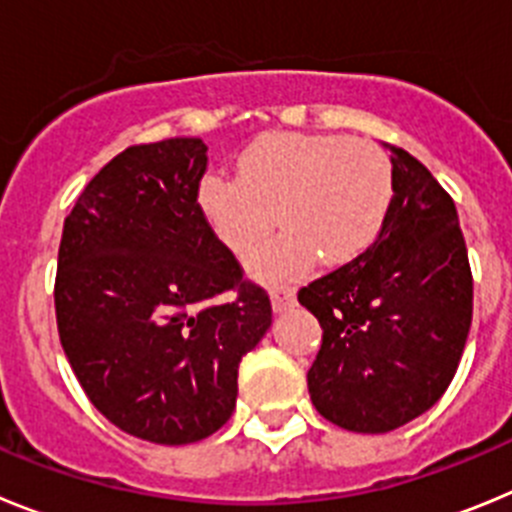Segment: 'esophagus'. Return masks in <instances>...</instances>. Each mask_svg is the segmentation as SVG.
I'll list each match as a JSON object with an SVG mask.
<instances>
[{"mask_svg": "<svg viewBox=\"0 0 512 512\" xmlns=\"http://www.w3.org/2000/svg\"><path fill=\"white\" fill-rule=\"evenodd\" d=\"M271 307L277 312L289 310V307L295 305V289L292 287H271Z\"/></svg>", "mask_w": 512, "mask_h": 512, "instance_id": "1", "label": "esophagus"}]
</instances>
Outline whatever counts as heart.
Listing matches in <instances>:
<instances>
[{"label":"heart","mask_w":512,"mask_h":512,"mask_svg":"<svg viewBox=\"0 0 512 512\" xmlns=\"http://www.w3.org/2000/svg\"><path fill=\"white\" fill-rule=\"evenodd\" d=\"M395 200L390 156L364 138L330 133H274L238 158V179L207 174L197 207L217 241L243 256L266 238L274 220L282 233L248 256L261 279H289L315 256L328 266L359 259L377 241Z\"/></svg>","instance_id":"heart-1"}]
</instances>
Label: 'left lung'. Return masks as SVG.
<instances>
[{
  "label": "left lung",
  "instance_id": "8db88e82",
  "mask_svg": "<svg viewBox=\"0 0 512 512\" xmlns=\"http://www.w3.org/2000/svg\"><path fill=\"white\" fill-rule=\"evenodd\" d=\"M395 200L377 241L297 292L323 343L307 372L320 415L354 433H387L433 408L472 325V269L449 192L390 148Z\"/></svg>",
  "mask_w": 512,
  "mask_h": 512
}]
</instances>
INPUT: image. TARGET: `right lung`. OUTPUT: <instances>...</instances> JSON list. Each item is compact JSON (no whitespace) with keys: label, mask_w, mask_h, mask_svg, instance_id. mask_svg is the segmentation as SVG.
I'll return each mask as SVG.
<instances>
[{"label":"right lung","mask_w":512,"mask_h":512,"mask_svg":"<svg viewBox=\"0 0 512 512\" xmlns=\"http://www.w3.org/2000/svg\"><path fill=\"white\" fill-rule=\"evenodd\" d=\"M200 138L130 146L63 223L56 323L76 379L120 431L202 441L228 423L238 364L271 325L266 289L243 277L197 207ZM236 297L217 303L220 294Z\"/></svg>","instance_id":"obj_1"}]
</instances>
